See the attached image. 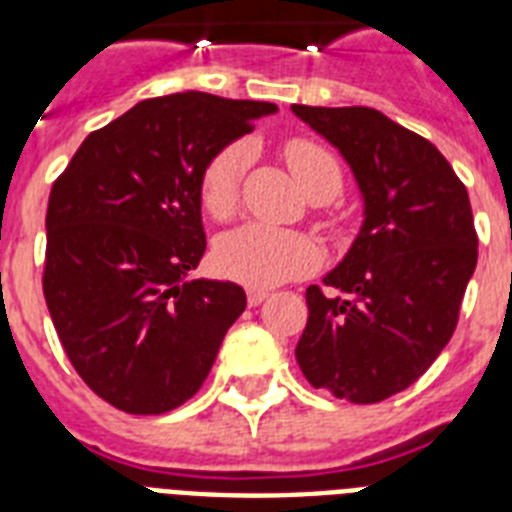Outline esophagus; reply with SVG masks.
<instances>
[{"label":"esophagus","instance_id":"34e87169","mask_svg":"<svg viewBox=\"0 0 512 512\" xmlns=\"http://www.w3.org/2000/svg\"><path fill=\"white\" fill-rule=\"evenodd\" d=\"M268 295H271V292H268V289L249 287V289H247V303H249V305H260Z\"/></svg>","mask_w":512,"mask_h":512}]
</instances>
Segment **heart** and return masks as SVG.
<instances>
[{
	"label": "heart",
	"instance_id": "obj_1",
	"mask_svg": "<svg viewBox=\"0 0 512 512\" xmlns=\"http://www.w3.org/2000/svg\"><path fill=\"white\" fill-rule=\"evenodd\" d=\"M252 148L249 143H231L209 159L201 175V204L217 220L233 215L239 204L241 177L247 172ZM289 172L308 196H337L342 188V170L337 159L316 140L292 138L284 146ZM319 247L308 236L263 223H244L225 231L215 244V265L223 276L249 287H273L295 279L319 265Z\"/></svg>",
	"mask_w": 512,
	"mask_h": 512
}]
</instances>
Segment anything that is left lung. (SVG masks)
Returning <instances> with one entry per match:
<instances>
[{"label": "left lung", "instance_id": "obj_1", "mask_svg": "<svg viewBox=\"0 0 512 512\" xmlns=\"http://www.w3.org/2000/svg\"><path fill=\"white\" fill-rule=\"evenodd\" d=\"M353 172L361 228L308 287L295 356L305 380L350 404L409 388L446 348L473 279L478 239L465 185L441 151L366 106H292Z\"/></svg>", "mask_w": 512, "mask_h": 512}]
</instances>
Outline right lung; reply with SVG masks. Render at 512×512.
I'll list each match as a JSON object with an SVG mask.
<instances>
[{
  "label": "right lung",
  "mask_w": 512,
  "mask_h": 512,
  "mask_svg": "<svg viewBox=\"0 0 512 512\" xmlns=\"http://www.w3.org/2000/svg\"><path fill=\"white\" fill-rule=\"evenodd\" d=\"M276 111L193 90L140 100L52 185L44 300L79 377L116 409L185 404L247 308L239 284L193 276L207 249L201 175Z\"/></svg>",
  "instance_id": "add662e5"
}]
</instances>
